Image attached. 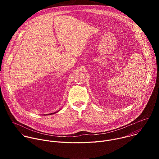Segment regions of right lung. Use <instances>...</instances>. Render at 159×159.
Listing matches in <instances>:
<instances>
[{
  "label": "right lung",
  "mask_w": 159,
  "mask_h": 159,
  "mask_svg": "<svg viewBox=\"0 0 159 159\" xmlns=\"http://www.w3.org/2000/svg\"><path fill=\"white\" fill-rule=\"evenodd\" d=\"M54 113H55V112H54ZM54 113H52V114H48V115H52V114H54Z\"/></svg>",
  "instance_id": "right-lung-1"
}]
</instances>
